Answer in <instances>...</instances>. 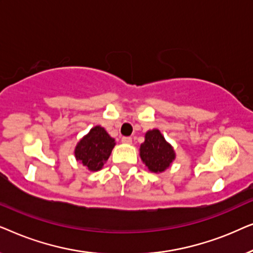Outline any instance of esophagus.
I'll return each instance as SVG.
<instances>
[{"label": "esophagus", "mask_w": 253, "mask_h": 253, "mask_svg": "<svg viewBox=\"0 0 253 253\" xmlns=\"http://www.w3.org/2000/svg\"><path fill=\"white\" fill-rule=\"evenodd\" d=\"M122 143L131 144V143H132V138H131V137H123L122 138Z\"/></svg>", "instance_id": "1"}]
</instances>
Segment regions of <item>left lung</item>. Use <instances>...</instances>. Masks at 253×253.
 <instances>
[{
  "instance_id": "1",
  "label": "left lung",
  "mask_w": 253,
  "mask_h": 253,
  "mask_svg": "<svg viewBox=\"0 0 253 253\" xmlns=\"http://www.w3.org/2000/svg\"><path fill=\"white\" fill-rule=\"evenodd\" d=\"M140 159L148 170L162 172L175 160V151L158 129L147 131L140 145Z\"/></svg>"
}]
</instances>
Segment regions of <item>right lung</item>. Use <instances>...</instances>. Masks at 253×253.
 Here are the masks:
<instances>
[{"label": "right lung", "instance_id": "obj_1", "mask_svg": "<svg viewBox=\"0 0 253 253\" xmlns=\"http://www.w3.org/2000/svg\"><path fill=\"white\" fill-rule=\"evenodd\" d=\"M114 146L115 139L102 126H96L79 140L75 148V157L88 170L98 171L108 160Z\"/></svg>", "mask_w": 253, "mask_h": 253}]
</instances>
